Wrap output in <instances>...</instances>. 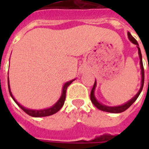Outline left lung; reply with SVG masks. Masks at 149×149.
I'll return each instance as SVG.
<instances>
[{"label":"left lung","instance_id":"left-lung-1","mask_svg":"<svg viewBox=\"0 0 149 149\" xmlns=\"http://www.w3.org/2000/svg\"><path fill=\"white\" fill-rule=\"evenodd\" d=\"M127 36H128V38L130 39V41L132 42V43H134L135 45H137L138 46V49H139V57H140V64H141V88L139 90V93H137L136 95L134 96V97L132 98L131 100L126 103V104H123L121 106H118V107H107L105 106V105H103V104H100L99 102L96 100L95 97H94V90H95L96 87V80L95 83H94V85H93V88L91 90V102L93 103V105L97 107V109L100 110V111H105V112H110V113H121L123 111H126L128 107H130V106H132V104L134 103L135 100H137V98L139 97V94L141 93V91H142V88H143L144 86V81H145V72H144V67H143V63H142V57H141V50H140V48L139 47V43L136 41V39L133 37V36L130 34V32H127Z\"/></svg>","mask_w":149,"mask_h":149}]
</instances>
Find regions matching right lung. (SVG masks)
Returning a JSON list of instances; mask_svg holds the SVG:
<instances>
[{"label":"right lung","mask_w":149,"mask_h":149,"mask_svg":"<svg viewBox=\"0 0 149 149\" xmlns=\"http://www.w3.org/2000/svg\"><path fill=\"white\" fill-rule=\"evenodd\" d=\"M74 81V79L73 80H71L70 82H67V83H65V85L63 86V93H62V96H61L60 99L58 100V102L56 103L53 107H52L48 109H44V110H40V111H35V110H29V109H26L24 108V107H22L21 104H19L17 103L15 99L14 98V97L11 94V92H10V86H9V80H8V90H9V93H10V97L13 98V100H15V103L19 106V107L23 110V111L27 113V114H29V115L31 116V117H35V118H39V117H46V116H50L52 115L54 113H56V112H58L61 108H62V107L63 106V104H64V102H65V92H66V90H67V87L70 86V84H72V82Z\"/></svg>","instance_id":"add662e5"}]
</instances>
